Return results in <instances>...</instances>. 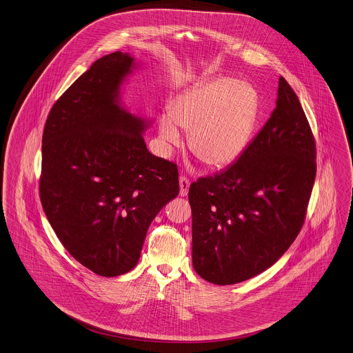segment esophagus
<instances>
[{"mask_svg": "<svg viewBox=\"0 0 353 353\" xmlns=\"http://www.w3.org/2000/svg\"><path fill=\"white\" fill-rule=\"evenodd\" d=\"M190 180L187 176H180V196H187L190 190Z\"/></svg>", "mask_w": 353, "mask_h": 353, "instance_id": "esophagus-1", "label": "esophagus"}]
</instances>
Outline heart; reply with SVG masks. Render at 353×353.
I'll use <instances>...</instances> for the list:
<instances>
[{"instance_id": "b5f03b06", "label": "heart", "mask_w": 353, "mask_h": 353, "mask_svg": "<svg viewBox=\"0 0 353 353\" xmlns=\"http://www.w3.org/2000/svg\"><path fill=\"white\" fill-rule=\"evenodd\" d=\"M256 119L254 90L230 78H216L180 95L169 117L160 119L163 146L180 142L179 129L190 132V152L210 168L235 163L245 150Z\"/></svg>"}]
</instances>
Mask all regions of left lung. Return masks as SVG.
I'll use <instances>...</instances> for the list:
<instances>
[{"label":"left lung","mask_w":353,"mask_h":353,"mask_svg":"<svg viewBox=\"0 0 353 353\" xmlns=\"http://www.w3.org/2000/svg\"><path fill=\"white\" fill-rule=\"evenodd\" d=\"M316 172L313 132L281 77L276 108L238 161L190 184L196 272L232 285L269 269L305 223Z\"/></svg>","instance_id":"8db88e82"}]
</instances>
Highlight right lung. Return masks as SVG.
I'll return each mask as SVG.
<instances>
[{
	"mask_svg": "<svg viewBox=\"0 0 353 353\" xmlns=\"http://www.w3.org/2000/svg\"><path fill=\"white\" fill-rule=\"evenodd\" d=\"M133 59H98L50 111L41 146L40 200L56 236L88 270L130 272L148 228L179 194V169L149 153L143 121L117 103Z\"/></svg>",
	"mask_w": 353,
	"mask_h": 353,
	"instance_id": "add662e5",
	"label": "right lung"
}]
</instances>
